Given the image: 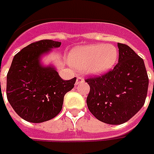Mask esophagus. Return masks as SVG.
<instances>
[{
    "instance_id": "1",
    "label": "esophagus",
    "mask_w": 154,
    "mask_h": 154,
    "mask_svg": "<svg viewBox=\"0 0 154 154\" xmlns=\"http://www.w3.org/2000/svg\"><path fill=\"white\" fill-rule=\"evenodd\" d=\"M83 82H85L84 79H83L82 77L79 76V77H77V79H76V82H75V85H79L80 83H83Z\"/></svg>"
}]
</instances>
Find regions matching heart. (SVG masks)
<instances>
[{"mask_svg":"<svg viewBox=\"0 0 154 154\" xmlns=\"http://www.w3.org/2000/svg\"><path fill=\"white\" fill-rule=\"evenodd\" d=\"M119 51L110 44H93L79 46L69 54L72 66L91 75H102L110 71L116 65Z\"/></svg>","mask_w":154,"mask_h":154,"instance_id":"heart-1","label":"heart"}]
</instances>
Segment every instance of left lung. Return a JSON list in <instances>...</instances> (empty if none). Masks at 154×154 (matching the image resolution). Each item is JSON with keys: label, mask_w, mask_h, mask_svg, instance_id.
Returning <instances> with one entry per match:
<instances>
[{"label": "left lung", "mask_w": 154, "mask_h": 154, "mask_svg": "<svg viewBox=\"0 0 154 154\" xmlns=\"http://www.w3.org/2000/svg\"><path fill=\"white\" fill-rule=\"evenodd\" d=\"M119 63L113 70L85 80L90 87L87 106L103 123L122 124L144 104L149 77L144 62L127 45L118 43Z\"/></svg>", "instance_id": "1"}]
</instances>
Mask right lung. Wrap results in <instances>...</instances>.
<instances>
[{
  "instance_id": "1",
  "label": "right lung",
  "mask_w": 154,
  "mask_h": 154,
  "mask_svg": "<svg viewBox=\"0 0 154 154\" xmlns=\"http://www.w3.org/2000/svg\"><path fill=\"white\" fill-rule=\"evenodd\" d=\"M61 42L42 40L23 48L13 58L6 77V96L16 114L30 123L54 118L62 109L64 96L74 88L76 78L64 80L52 65L41 58Z\"/></svg>"
}]
</instances>
